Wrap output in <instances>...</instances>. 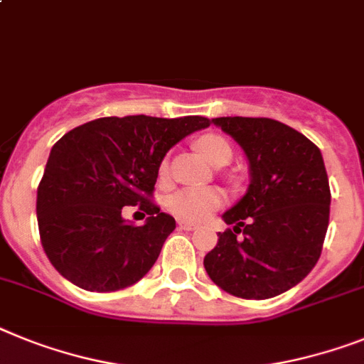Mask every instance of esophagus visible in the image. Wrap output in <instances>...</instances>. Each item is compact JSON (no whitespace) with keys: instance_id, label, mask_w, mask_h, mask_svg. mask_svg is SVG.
Instances as JSON below:
<instances>
[{"instance_id":"obj_1","label":"esophagus","mask_w":364,"mask_h":364,"mask_svg":"<svg viewBox=\"0 0 364 364\" xmlns=\"http://www.w3.org/2000/svg\"><path fill=\"white\" fill-rule=\"evenodd\" d=\"M179 228L185 229V231H194V229H198V225L192 224V222H179Z\"/></svg>"}]
</instances>
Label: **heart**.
<instances>
[{
	"label": "heart",
	"mask_w": 364,
	"mask_h": 364,
	"mask_svg": "<svg viewBox=\"0 0 364 364\" xmlns=\"http://www.w3.org/2000/svg\"><path fill=\"white\" fill-rule=\"evenodd\" d=\"M198 148L209 163L222 164L231 161L233 148L229 140L220 135H205L198 140ZM168 173V164L164 161L161 164V176ZM224 192L218 188H183L176 192L173 196L168 198V209L172 210L177 218L191 220V222H200L210 216L216 209L224 205Z\"/></svg>",
	"instance_id": "heart-1"
}]
</instances>
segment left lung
<instances>
[{
	"label": "left lung",
	"mask_w": 364,
	"mask_h": 364,
	"mask_svg": "<svg viewBox=\"0 0 364 364\" xmlns=\"http://www.w3.org/2000/svg\"><path fill=\"white\" fill-rule=\"evenodd\" d=\"M213 124L244 149L252 181L222 215L233 229L218 233L203 267L229 294L274 298L298 285L322 253L331 203L322 154L307 136L272 118L222 116Z\"/></svg>",
	"instance_id": "8db88e82"
}]
</instances>
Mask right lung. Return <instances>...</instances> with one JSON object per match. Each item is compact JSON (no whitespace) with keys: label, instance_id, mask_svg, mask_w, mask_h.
<instances>
[{"label":"right lung","instance_id":"1","mask_svg":"<svg viewBox=\"0 0 364 364\" xmlns=\"http://www.w3.org/2000/svg\"><path fill=\"white\" fill-rule=\"evenodd\" d=\"M209 124L203 116H107L57 140L36 192L42 248L55 270L92 292L142 279L176 229L151 201L159 166L168 149ZM125 205L144 210L146 224L124 220Z\"/></svg>","mask_w":364,"mask_h":364}]
</instances>
